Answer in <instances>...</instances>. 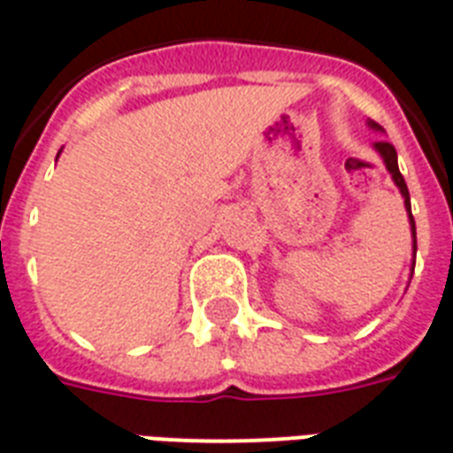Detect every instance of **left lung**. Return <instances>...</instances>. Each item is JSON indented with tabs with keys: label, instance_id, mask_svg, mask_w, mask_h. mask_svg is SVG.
I'll return each instance as SVG.
<instances>
[{
	"label": "left lung",
	"instance_id": "left-lung-1",
	"mask_svg": "<svg viewBox=\"0 0 453 453\" xmlns=\"http://www.w3.org/2000/svg\"><path fill=\"white\" fill-rule=\"evenodd\" d=\"M371 127L380 129L376 125V122H371ZM376 150L383 156L385 165H388V170H390L392 179H395V184L399 187V191H402V196H404V205H406V212H409V219H411V231H413V238H416V222H413V215H411V201H409V188H406V181L404 177H402V172H399L397 167V150H395V146H392L390 142H378L376 143ZM416 243V241H413Z\"/></svg>",
	"mask_w": 453,
	"mask_h": 453
}]
</instances>
